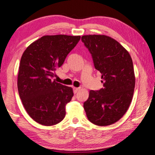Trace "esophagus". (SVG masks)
Returning <instances> with one entry per match:
<instances>
[{"mask_svg":"<svg viewBox=\"0 0 155 155\" xmlns=\"http://www.w3.org/2000/svg\"><path fill=\"white\" fill-rule=\"evenodd\" d=\"M80 90V87H74V93H77L78 91Z\"/></svg>","mask_w":155,"mask_h":155,"instance_id":"34e87169","label":"esophagus"}]
</instances>
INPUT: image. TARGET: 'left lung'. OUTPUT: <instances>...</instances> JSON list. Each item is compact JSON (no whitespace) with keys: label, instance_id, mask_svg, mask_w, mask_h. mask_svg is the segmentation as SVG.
<instances>
[{"label":"left lung","instance_id":"obj_1","mask_svg":"<svg viewBox=\"0 0 155 155\" xmlns=\"http://www.w3.org/2000/svg\"><path fill=\"white\" fill-rule=\"evenodd\" d=\"M81 41L103 79V87L90 91L84 103L87 117L96 125L113 124L123 117L132 101L135 85L132 59L118 41L106 35H84Z\"/></svg>","mask_w":155,"mask_h":155}]
</instances>
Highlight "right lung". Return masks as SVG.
Here are the masks:
<instances>
[{
  "label": "right lung",
  "mask_w": 155,
  "mask_h": 155,
  "mask_svg": "<svg viewBox=\"0 0 155 155\" xmlns=\"http://www.w3.org/2000/svg\"><path fill=\"white\" fill-rule=\"evenodd\" d=\"M80 36L46 35L32 42L23 52L18 77V93L27 113L45 126L59 123L65 116V106L74 96L73 89L54 80Z\"/></svg>",
  "instance_id": "obj_1"
}]
</instances>
